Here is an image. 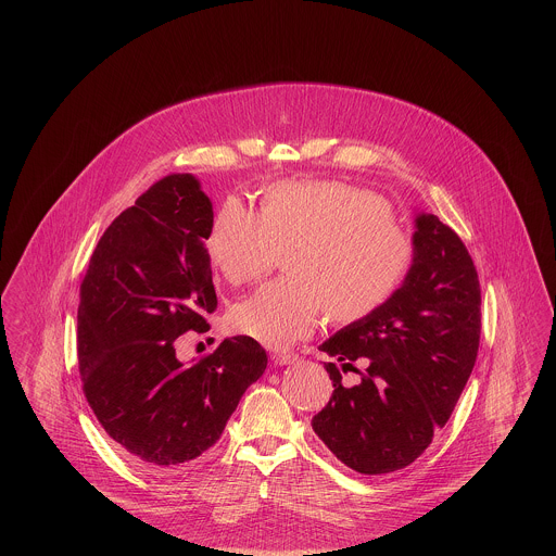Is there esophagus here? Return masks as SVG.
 I'll return each mask as SVG.
<instances>
[{"label": "esophagus", "mask_w": 556, "mask_h": 556, "mask_svg": "<svg viewBox=\"0 0 556 556\" xmlns=\"http://www.w3.org/2000/svg\"><path fill=\"white\" fill-rule=\"evenodd\" d=\"M273 363L275 365H279V367H283V365H293L295 361H298V356L295 354H290V352H273Z\"/></svg>", "instance_id": "obj_1"}]
</instances>
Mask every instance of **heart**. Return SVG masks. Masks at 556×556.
I'll return each instance as SVG.
<instances>
[{
	"label": "heart",
	"mask_w": 556,
	"mask_h": 556,
	"mask_svg": "<svg viewBox=\"0 0 556 556\" xmlns=\"http://www.w3.org/2000/svg\"><path fill=\"white\" fill-rule=\"evenodd\" d=\"M208 254L231 286L263 279L290 254L288 281L266 286L229 313L236 333L286 348L311 336L325 308L336 320H356L388 302L410 268L413 243L386 202L365 189L288 181L266 191L263 212L225 200Z\"/></svg>",
	"instance_id": "obj_1"
}]
</instances>
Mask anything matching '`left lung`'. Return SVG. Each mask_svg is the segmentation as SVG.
I'll return each instance as SVG.
<instances>
[{
	"instance_id": "8db88e82",
	"label": "left lung",
	"mask_w": 556,
	"mask_h": 556,
	"mask_svg": "<svg viewBox=\"0 0 556 556\" xmlns=\"http://www.w3.org/2000/svg\"><path fill=\"white\" fill-rule=\"evenodd\" d=\"M481 329L476 266L435 214L415 212L413 263L392 298L318 345L333 381L313 429L345 467L381 476L415 463L452 415ZM354 362L366 369L358 371ZM362 375L356 387L341 372Z\"/></svg>"
}]
</instances>
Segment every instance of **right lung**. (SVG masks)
Listing matches in <instances>:
<instances>
[{"label":"right lung","instance_id":"obj_1","mask_svg":"<svg viewBox=\"0 0 556 556\" xmlns=\"http://www.w3.org/2000/svg\"><path fill=\"white\" fill-rule=\"evenodd\" d=\"M211 198L191 173L168 175L104 231L80 283L83 392L132 463L170 473L220 438L243 392L265 372V348L238 336L186 365L175 340L206 331L216 311Z\"/></svg>","mask_w":556,"mask_h":556}]
</instances>
